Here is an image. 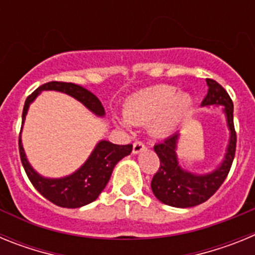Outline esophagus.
Returning <instances> with one entry per match:
<instances>
[{
    "mask_svg": "<svg viewBox=\"0 0 255 255\" xmlns=\"http://www.w3.org/2000/svg\"><path fill=\"white\" fill-rule=\"evenodd\" d=\"M144 149H145V145H144L143 141L138 140L132 144V153H134V154H138V153L143 152Z\"/></svg>",
    "mask_w": 255,
    "mask_h": 255,
    "instance_id": "1",
    "label": "esophagus"
}]
</instances>
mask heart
<instances>
[{
  "label": "heart",
  "instance_id": "obj_1",
  "mask_svg": "<svg viewBox=\"0 0 255 255\" xmlns=\"http://www.w3.org/2000/svg\"><path fill=\"white\" fill-rule=\"evenodd\" d=\"M193 98L185 92H177L172 85L159 84L131 94L124 105L121 126L145 125L155 138H166L176 131L190 111Z\"/></svg>",
  "mask_w": 255,
  "mask_h": 255
}]
</instances>
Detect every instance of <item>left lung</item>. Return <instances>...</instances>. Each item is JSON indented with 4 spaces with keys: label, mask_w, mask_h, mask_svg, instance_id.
I'll list each match as a JSON object with an SVG mask.
<instances>
[{
    "label": "left lung",
    "mask_w": 255,
    "mask_h": 255,
    "mask_svg": "<svg viewBox=\"0 0 255 255\" xmlns=\"http://www.w3.org/2000/svg\"><path fill=\"white\" fill-rule=\"evenodd\" d=\"M208 93L202 106H224L230 139L226 153L217 168L212 172L198 175L189 172L180 166L176 148L180 134L176 132L162 143L155 144L154 152L159 158V170L153 176L150 186L155 198L171 207L189 208L204 203L218 190L229 175L236 150V132L234 128V105L229 93L216 80L207 79Z\"/></svg>",
    "instance_id": "1"
}]
</instances>
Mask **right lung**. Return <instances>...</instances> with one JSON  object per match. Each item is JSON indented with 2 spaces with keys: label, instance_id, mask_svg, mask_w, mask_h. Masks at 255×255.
Wrapping results in <instances>:
<instances>
[{
  "label": "right lung",
  "instance_id": "add662e5",
  "mask_svg": "<svg viewBox=\"0 0 255 255\" xmlns=\"http://www.w3.org/2000/svg\"><path fill=\"white\" fill-rule=\"evenodd\" d=\"M43 91H56L69 94L74 97L76 101L83 103L96 116H105V108L102 103L92 92L73 83L49 82L40 85L26 98L24 110H22L21 129L26 114H28L29 106L39 96L40 92ZM131 150V144L117 145L108 140H101L98 141L84 164L75 172L67 176L58 177V179H49V177L39 175L31 167L22 148L21 136L19 138V152L22 167L25 170L33 186L49 202L64 208H80L94 202L107 185L117 162L126 155H129Z\"/></svg>",
  "mask_w": 255,
  "mask_h": 255
}]
</instances>
